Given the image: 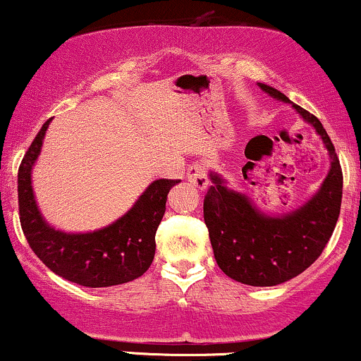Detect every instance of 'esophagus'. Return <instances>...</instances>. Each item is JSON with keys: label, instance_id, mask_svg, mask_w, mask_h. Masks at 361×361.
Returning a JSON list of instances; mask_svg holds the SVG:
<instances>
[{"label": "esophagus", "instance_id": "34e87169", "mask_svg": "<svg viewBox=\"0 0 361 361\" xmlns=\"http://www.w3.org/2000/svg\"><path fill=\"white\" fill-rule=\"evenodd\" d=\"M186 178H188L190 185H193L195 188H198V190H207V186H209L207 169L204 164H200V163H195L188 168V171H186Z\"/></svg>", "mask_w": 361, "mask_h": 361}]
</instances>
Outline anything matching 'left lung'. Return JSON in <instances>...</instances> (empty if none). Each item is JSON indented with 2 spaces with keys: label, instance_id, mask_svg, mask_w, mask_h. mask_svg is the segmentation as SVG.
<instances>
[{
  "label": "left lung",
  "instance_id": "obj_1",
  "mask_svg": "<svg viewBox=\"0 0 361 361\" xmlns=\"http://www.w3.org/2000/svg\"><path fill=\"white\" fill-rule=\"evenodd\" d=\"M259 88L290 103L271 86L259 82ZM293 109L312 123L333 157L329 175L307 204L283 217H268L244 195L227 190L217 175H210L214 185L204 198V219L219 268L252 287H273L307 270L324 251L341 210L343 171L333 142L316 115L299 105Z\"/></svg>",
  "mask_w": 361,
  "mask_h": 361
}]
</instances>
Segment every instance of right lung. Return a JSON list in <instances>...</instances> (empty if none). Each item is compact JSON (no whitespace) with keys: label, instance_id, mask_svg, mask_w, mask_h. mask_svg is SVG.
<instances>
[{"label":"right lung","instance_id":"right-lung-1","mask_svg":"<svg viewBox=\"0 0 361 361\" xmlns=\"http://www.w3.org/2000/svg\"><path fill=\"white\" fill-rule=\"evenodd\" d=\"M49 123L51 118L18 168L20 224L32 251L49 270L82 287H111L139 279L154 259L156 231L166 210L169 190L180 180H156L123 217L97 233L66 234L52 229L37 209L30 181Z\"/></svg>","mask_w":361,"mask_h":361}]
</instances>
